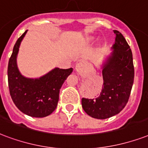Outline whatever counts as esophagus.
I'll return each instance as SVG.
<instances>
[{
    "instance_id": "obj_1",
    "label": "esophagus",
    "mask_w": 148,
    "mask_h": 148,
    "mask_svg": "<svg viewBox=\"0 0 148 148\" xmlns=\"http://www.w3.org/2000/svg\"><path fill=\"white\" fill-rule=\"evenodd\" d=\"M76 69H77V68H76Z\"/></svg>"
}]
</instances>
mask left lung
<instances>
[{
  "mask_svg": "<svg viewBox=\"0 0 148 148\" xmlns=\"http://www.w3.org/2000/svg\"><path fill=\"white\" fill-rule=\"evenodd\" d=\"M116 41L112 52L102 65L103 88L96 99L82 98V108L87 114L99 119L118 114L126 106L134 84L133 54L126 39L113 30Z\"/></svg>",
  "mask_w": 148,
  "mask_h": 148,
  "instance_id": "left-lung-1",
  "label": "left lung"
}]
</instances>
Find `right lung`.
Returning a JSON list of instances; mask_svg holds the SVG:
<instances>
[{"instance_id": "right-lung-1", "label": "right lung", "mask_w": 148, "mask_h": 148, "mask_svg": "<svg viewBox=\"0 0 148 148\" xmlns=\"http://www.w3.org/2000/svg\"><path fill=\"white\" fill-rule=\"evenodd\" d=\"M27 31L14 44L9 59L8 79L10 95L17 108L32 117L47 116L56 109L59 101L60 89L73 68L55 67L39 78H29L20 73L17 65V56L22 39Z\"/></svg>"}]
</instances>
